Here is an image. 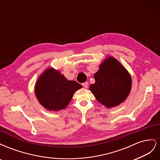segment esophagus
<instances>
[{
  "label": "esophagus",
  "mask_w": 160,
  "mask_h": 160,
  "mask_svg": "<svg viewBox=\"0 0 160 160\" xmlns=\"http://www.w3.org/2000/svg\"><path fill=\"white\" fill-rule=\"evenodd\" d=\"M82 85H83V86L85 88H88V85H89L88 82H85V83H83Z\"/></svg>",
  "instance_id": "esophagus-1"
}]
</instances>
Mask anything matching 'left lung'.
<instances>
[{"mask_svg": "<svg viewBox=\"0 0 160 160\" xmlns=\"http://www.w3.org/2000/svg\"><path fill=\"white\" fill-rule=\"evenodd\" d=\"M94 79L95 83L90 85V90L97 100L108 108L122 103L130 92L132 79L129 74L112 57L99 66Z\"/></svg>", "mask_w": 160, "mask_h": 160, "instance_id": "obj_1", "label": "left lung"}]
</instances>
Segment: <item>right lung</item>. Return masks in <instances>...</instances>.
I'll return each instance as SVG.
<instances>
[{"instance_id": "1", "label": "right lung", "mask_w": 160, "mask_h": 160, "mask_svg": "<svg viewBox=\"0 0 160 160\" xmlns=\"http://www.w3.org/2000/svg\"><path fill=\"white\" fill-rule=\"evenodd\" d=\"M81 88L77 82L67 80L60 72L49 68L38 78L35 92L43 107L59 111L67 107L75 92Z\"/></svg>"}]
</instances>
